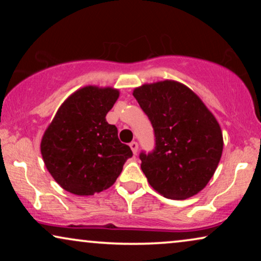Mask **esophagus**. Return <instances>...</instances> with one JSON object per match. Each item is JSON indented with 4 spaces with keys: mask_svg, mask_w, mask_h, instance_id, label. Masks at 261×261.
Instances as JSON below:
<instances>
[{
    "mask_svg": "<svg viewBox=\"0 0 261 261\" xmlns=\"http://www.w3.org/2000/svg\"><path fill=\"white\" fill-rule=\"evenodd\" d=\"M129 146H130L132 151H133L134 154H137V153H138V149H139V145H138V142H135V141H132L130 144H129Z\"/></svg>",
    "mask_w": 261,
    "mask_h": 261,
    "instance_id": "obj_1",
    "label": "esophagus"
}]
</instances>
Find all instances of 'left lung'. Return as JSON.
Returning <instances> with one entry per match:
<instances>
[{"instance_id":"1","label":"left lung","mask_w":261,"mask_h":261,"mask_svg":"<svg viewBox=\"0 0 261 261\" xmlns=\"http://www.w3.org/2000/svg\"><path fill=\"white\" fill-rule=\"evenodd\" d=\"M133 96L154 129V149L139 155L149 185L171 199L198 194L222 155V132L215 116L194 91L174 81L144 84Z\"/></svg>"}]
</instances>
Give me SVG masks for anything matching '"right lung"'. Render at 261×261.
<instances>
[{"instance_id":"right-lung-1","label":"right lung","mask_w":261,"mask_h":261,"mask_svg":"<svg viewBox=\"0 0 261 261\" xmlns=\"http://www.w3.org/2000/svg\"><path fill=\"white\" fill-rule=\"evenodd\" d=\"M119 90L88 85L60 106L41 139L46 169L64 190L90 196L112 187L133 155L106 116Z\"/></svg>"}]
</instances>
